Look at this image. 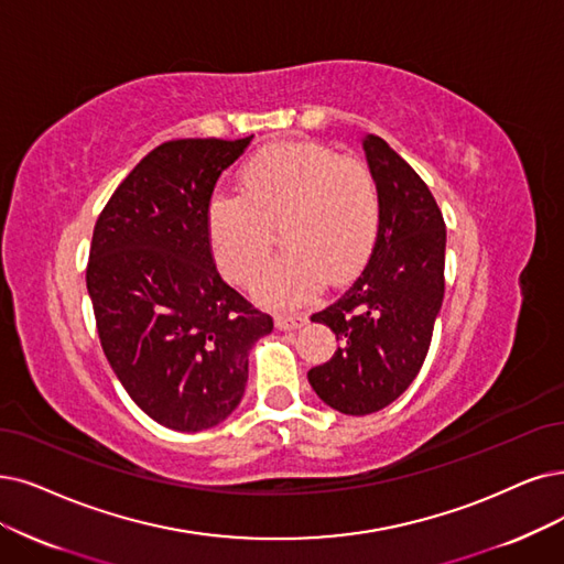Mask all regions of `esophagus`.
Instances as JSON below:
<instances>
[{"instance_id": "34e87169", "label": "esophagus", "mask_w": 564, "mask_h": 564, "mask_svg": "<svg viewBox=\"0 0 564 564\" xmlns=\"http://www.w3.org/2000/svg\"><path fill=\"white\" fill-rule=\"evenodd\" d=\"M307 319L303 317V314H275V326L280 330H296L305 324Z\"/></svg>"}]
</instances>
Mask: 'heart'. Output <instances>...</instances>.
Listing matches in <instances>:
<instances>
[{
	"instance_id": "b5f03b06",
	"label": "heart",
	"mask_w": 564,
	"mask_h": 564,
	"mask_svg": "<svg viewBox=\"0 0 564 564\" xmlns=\"http://www.w3.org/2000/svg\"><path fill=\"white\" fill-rule=\"evenodd\" d=\"M238 189L213 196L208 236L224 275L250 282L280 227L284 252L254 282L263 305L299 307L326 278H351L372 252L381 204L364 162L319 143H275L247 160Z\"/></svg>"
}]
</instances>
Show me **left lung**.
Listing matches in <instances>:
<instances>
[{
	"label": "left lung",
	"mask_w": 564,
	"mask_h": 564,
	"mask_svg": "<svg viewBox=\"0 0 564 564\" xmlns=\"http://www.w3.org/2000/svg\"><path fill=\"white\" fill-rule=\"evenodd\" d=\"M364 150L379 187L377 240L354 284L312 314L340 347L307 372L328 408L351 416L384 410L408 391L444 299L446 227L437 200L384 139L366 133Z\"/></svg>",
	"instance_id": "1"
}]
</instances>
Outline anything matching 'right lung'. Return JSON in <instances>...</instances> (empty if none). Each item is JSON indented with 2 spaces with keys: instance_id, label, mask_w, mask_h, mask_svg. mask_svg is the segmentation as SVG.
I'll return each instance as SVG.
<instances>
[{
  "instance_id": "1",
  "label": "right lung",
  "mask_w": 564,
  "mask_h": 564,
  "mask_svg": "<svg viewBox=\"0 0 564 564\" xmlns=\"http://www.w3.org/2000/svg\"><path fill=\"white\" fill-rule=\"evenodd\" d=\"M252 139L162 143L95 227L87 294L104 354L129 398L171 431L227 419L245 393L250 349L273 330L270 314L219 278L208 236L217 177Z\"/></svg>"
}]
</instances>
